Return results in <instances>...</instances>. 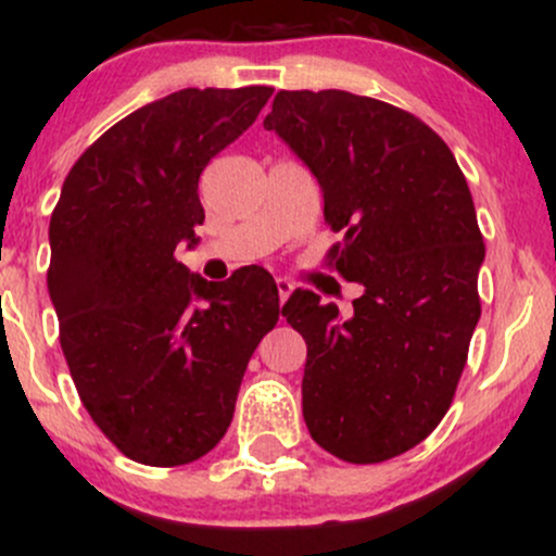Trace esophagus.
<instances>
[{
  "label": "esophagus",
  "instance_id": "obj_1",
  "mask_svg": "<svg viewBox=\"0 0 556 556\" xmlns=\"http://www.w3.org/2000/svg\"><path fill=\"white\" fill-rule=\"evenodd\" d=\"M295 290V285L290 282V279H285V277H279L277 279V292H279V303H285L287 298H290V292Z\"/></svg>",
  "mask_w": 556,
  "mask_h": 556
}]
</instances>
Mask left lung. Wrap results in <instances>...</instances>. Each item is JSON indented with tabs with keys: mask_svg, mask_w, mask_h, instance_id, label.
Wrapping results in <instances>:
<instances>
[{
	"mask_svg": "<svg viewBox=\"0 0 556 556\" xmlns=\"http://www.w3.org/2000/svg\"><path fill=\"white\" fill-rule=\"evenodd\" d=\"M321 185L344 232L331 261L363 295L353 316L295 290L287 324L308 344L303 418L348 463H384L450 410L481 318L486 248L465 175L429 125L348 91H279L264 119Z\"/></svg>",
	"mask_w": 556,
	"mask_h": 556,
	"instance_id": "obj_1",
	"label": "left lung"
}]
</instances>
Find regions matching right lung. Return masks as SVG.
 Wrapping results in <instances>:
<instances>
[{
	"label": "right lung",
	"instance_id": "obj_1",
	"mask_svg": "<svg viewBox=\"0 0 556 556\" xmlns=\"http://www.w3.org/2000/svg\"><path fill=\"white\" fill-rule=\"evenodd\" d=\"M274 88H182L112 125L73 164L49 222V298L93 424L130 460L193 463L229 429L242 374L279 318L271 274L206 282L198 180L256 123Z\"/></svg>",
	"mask_w": 556,
	"mask_h": 556
}]
</instances>
